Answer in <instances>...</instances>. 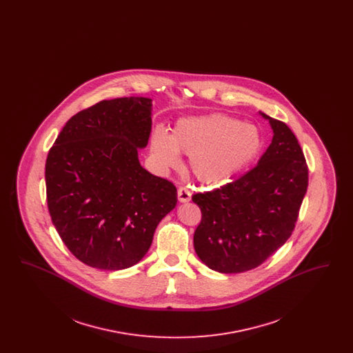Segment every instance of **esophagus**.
<instances>
[{"label":"esophagus","mask_w":353,"mask_h":353,"mask_svg":"<svg viewBox=\"0 0 353 353\" xmlns=\"http://www.w3.org/2000/svg\"><path fill=\"white\" fill-rule=\"evenodd\" d=\"M177 196H179V201L180 202L190 201V199H192V193L185 186H180L179 188Z\"/></svg>","instance_id":"1"}]
</instances>
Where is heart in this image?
<instances>
[{"mask_svg":"<svg viewBox=\"0 0 353 353\" xmlns=\"http://www.w3.org/2000/svg\"><path fill=\"white\" fill-rule=\"evenodd\" d=\"M262 137L255 125L228 115L180 119L172 134L157 125L151 137L153 164L161 172L189 156V167L203 184H221L245 168L258 154Z\"/></svg>","mask_w":353,"mask_h":353,"instance_id":"obj_1","label":"heart"}]
</instances>
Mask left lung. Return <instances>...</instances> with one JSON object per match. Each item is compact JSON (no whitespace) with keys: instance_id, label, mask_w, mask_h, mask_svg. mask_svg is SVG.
<instances>
[{"instance_id":"obj_1","label":"left lung","mask_w":353,"mask_h":353,"mask_svg":"<svg viewBox=\"0 0 353 353\" xmlns=\"http://www.w3.org/2000/svg\"><path fill=\"white\" fill-rule=\"evenodd\" d=\"M269 120L272 140L256 167L219 189L193 194L201 209L193 243L209 269L236 274L255 269L285 245L308 186V168L296 136Z\"/></svg>"}]
</instances>
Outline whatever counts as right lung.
Listing matches in <instances>:
<instances>
[{"instance_id": "right-lung-1", "label": "right lung", "mask_w": 353, "mask_h": 353, "mask_svg": "<svg viewBox=\"0 0 353 353\" xmlns=\"http://www.w3.org/2000/svg\"><path fill=\"white\" fill-rule=\"evenodd\" d=\"M150 98L101 101L68 120L45 168L51 221L84 265L128 269L151 248L177 189L139 161L152 128Z\"/></svg>"}]
</instances>
